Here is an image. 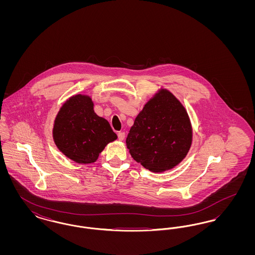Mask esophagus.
<instances>
[{"instance_id": "34e87169", "label": "esophagus", "mask_w": 255, "mask_h": 255, "mask_svg": "<svg viewBox=\"0 0 255 255\" xmlns=\"http://www.w3.org/2000/svg\"><path fill=\"white\" fill-rule=\"evenodd\" d=\"M118 136H119V139L122 141L125 138V133L124 132H120V133H118Z\"/></svg>"}]
</instances>
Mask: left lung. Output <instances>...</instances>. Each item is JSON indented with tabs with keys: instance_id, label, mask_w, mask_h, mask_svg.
<instances>
[{
	"instance_id": "left-lung-1",
	"label": "left lung",
	"mask_w": 255,
	"mask_h": 255,
	"mask_svg": "<svg viewBox=\"0 0 255 255\" xmlns=\"http://www.w3.org/2000/svg\"><path fill=\"white\" fill-rule=\"evenodd\" d=\"M192 143V126L179 99L166 89L150 98L126 138L132 158L155 173L178 165Z\"/></svg>"
}]
</instances>
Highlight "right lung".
I'll list each match as a JSON object with an SVG mask.
<instances>
[{
    "mask_svg": "<svg viewBox=\"0 0 255 255\" xmlns=\"http://www.w3.org/2000/svg\"><path fill=\"white\" fill-rule=\"evenodd\" d=\"M52 136L67 158L82 164L96 162L105 146L118 138L109 122L95 113L92 98L85 95H75L62 105Z\"/></svg>",
    "mask_w": 255,
    "mask_h": 255,
    "instance_id": "add662e5",
    "label": "right lung"
}]
</instances>
